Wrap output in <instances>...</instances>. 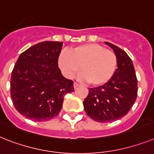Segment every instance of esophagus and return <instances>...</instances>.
Here are the masks:
<instances>
[{"instance_id": "1", "label": "esophagus", "mask_w": 154, "mask_h": 154, "mask_svg": "<svg viewBox=\"0 0 154 154\" xmlns=\"http://www.w3.org/2000/svg\"><path fill=\"white\" fill-rule=\"evenodd\" d=\"M73 86H74V89H75V90H76V89H77V88L79 87V85L78 83H76V82H74V84H73Z\"/></svg>"}]
</instances>
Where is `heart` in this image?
<instances>
[{
	"label": "heart",
	"instance_id": "obj_1",
	"mask_svg": "<svg viewBox=\"0 0 154 154\" xmlns=\"http://www.w3.org/2000/svg\"><path fill=\"white\" fill-rule=\"evenodd\" d=\"M58 65L68 78L78 72L79 79L89 81L93 86L108 82L118 66V58L112 51L97 43H84L72 47L68 52L62 51L58 56Z\"/></svg>",
	"mask_w": 154,
	"mask_h": 154
}]
</instances>
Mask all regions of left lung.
<instances>
[{
	"instance_id": "obj_1",
	"label": "left lung",
	"mask_w": 154,
	"mask_h": 154,
	"mask_svg": "<svg viewBox=\"0 0 154 154\" xmlns=\"http://www.w3.org/2000/svg\"><path fill=\"white\" fill-rule=\"evenodd\" d=\"M118 58V68L111 79L103 86L90 89L83 101L87 115L96 122H111L128 114L137 97L138 84L133 63L125 51L112 43Z\"/></svg>"
}]
</instances>
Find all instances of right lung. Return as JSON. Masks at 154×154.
Listing matches in <instances>:
<instances>
[{"label":"right lung","instance_id":"right-lung-1","mask_svg":"<svg viewBox=\"0 0 154 154\" xmlns=\"http://www.w3.org/2000/svg\"><path fill=\"white\" fill-rule=\"evenodd\" d=\"M62 42L44 41L20 54L11 77V97L21 115L35 122L51 120L61 110L64 96L74 91L73 81L58 68Z\"/></svg>","mask_w":154,"mask_h":154}]
</instances>
